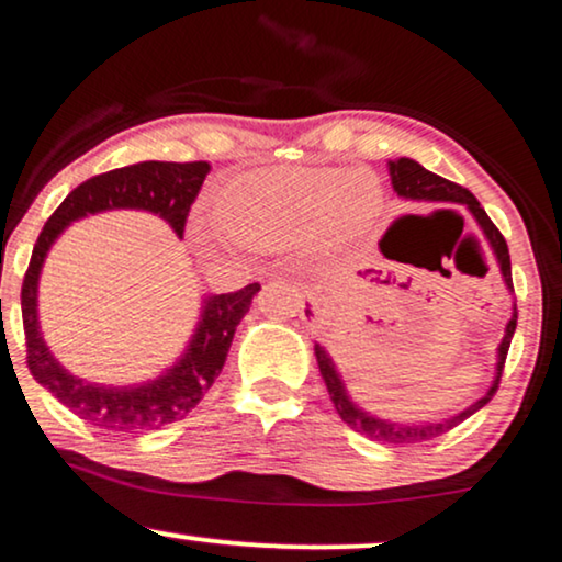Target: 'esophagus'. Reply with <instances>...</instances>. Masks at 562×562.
Segmentation results:
<instances>
[{
	"instance_id": "1",
	"label": "esophagus",
	"mask_w": 562,
	"mask_h": 562,
	"mask_svg": "<svg viewBox=\"0 0 562 562\" xmlns=\"http://www.w3.org/2000/svg\"><path fill=\"white\" fill-rule=\"evenodd\" d=\"M297 290H300V295L305 297V303L313 307V305H315V290L311 288V284H303V282H300V284H297ZM303 307H305V305H303Z\"/></svg>"
}]
</instances>
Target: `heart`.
Returning a JSON list of instances; mask_svg holds the SVG:
<instances>
[{"label": "heart", "mask_w": 562, "mask_h": 562, "mask_svg": "<svg viewBox=\"0 0 562 562\" xmlns=\"http://www.w3.org/2000/svg\"><path fill=\"white\" fill-rule=\"evenodd\" d=\"M384 209V188L371 170L280 165L244 172L209 203L213 232L244 251L282 255L307 249L321 259L349 251ZM205 249L216 236L199 228Z\"/></svg>", "instance_id": "heart-1"}]
</instances>
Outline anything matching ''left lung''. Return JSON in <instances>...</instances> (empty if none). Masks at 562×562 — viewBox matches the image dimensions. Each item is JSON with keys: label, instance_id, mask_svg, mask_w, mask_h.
I'll list each match as a JSON object with an SVG mask.
<instances>
[{"label": "left lung", "instance_id": "1", "mask_svg": "<svg viewBox=\"0 0 562 562\" xmlns=\"http://www.w3.org/2000/svg\"><path fill=\"white\" fill-rule=\"evenodd\" d=\"M386 170H390V180L394 193L400 195L402 201H413V203H458L463 205L465 211L471 213V218L476 221L479 232L484 234V239L492 249V255L499 265L504 288L509 292H515L512 288V262H509V249L504 236L499 234V228L492 224V218L486 216V211L481 209V203L473 199V195L465 191V188L450 183V180L436 176V172L425 170L420 162L413 160V157H394V160H386ZM307 318H313L311 307L305 311ZM517 328V303H512V315L504 326V336L499 346H496V363H494V376L488 382L486 392L481 394L476 402H471L469 407H463L461 413L440 417V420H417V423H402V420H390V417L374 415L371 409L361 407L357 400L349 394V386H346L341 371H338L334 357H330L328 349L323 344L315 341V359H318V369L323 382L328 386L330 402H334L336 413L341 415V420L349 425L351 430L361 432L363 438L384 442V446H413V442H423V440H432L442 436V432L456 428L458 423H463L465 417H471L473 413H479L481 407L486 405L488 400L494 397L496 386H499V376L504 369V359H507L512 336H515Z\"/></svg>", "mask_w": 562, "mask_h": 562}]
</instances>
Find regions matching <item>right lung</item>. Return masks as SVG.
I'll use <instances>...</instances> for the list:
<instances>
[{
	"label": "right lung",
	"instance_id": "obj_1",
	"mask_svg": "<svg viewBox=\"0 0 562 562\" xmlns=\"http://www.w3.org/2000/svg\"><path fill=\"white\" fill-rule=\"evenodd\" d=\"M209 162H137L86 180L66 195L43 226L22 282L27 367L55 400L93 428L106 432H147L186 417L224 369L236 326L249 313L259 282L226 295H203L201 315L180 357L155 379L137 384H99L63 367L47 349L37 318V284L47 251L78 218L116 209L147 211L170 224L180 239L188 211L199 195Z\"/></svg>",
	"mask_w": 562,
	"mask_h": 562
}]
</instances>
